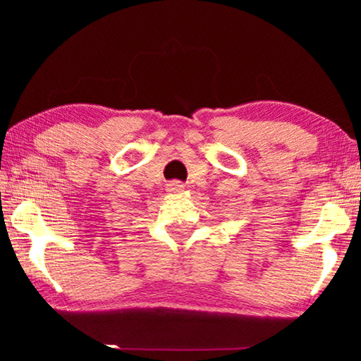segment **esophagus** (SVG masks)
<instances>
[{"label":"esophagus","mask_w":361,"mask_h":361,"mask_svg":"<svg viewBox=\"0 0 361 361\" xmlns=\"http://www.w3.org/2000/svg\"><path fill=\"white\" fill-rule=\"evenodd\" d=\"M184 184L182 182H171L169 185H167V190L171 192V194H179V192H184Z\"/></svg>","instance_id":"esophagus-1"}]
</instances>
